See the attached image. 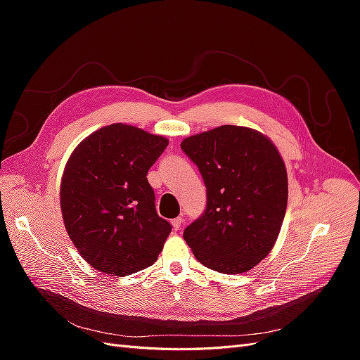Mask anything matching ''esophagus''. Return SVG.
Returning a JSON list of instances; mask_svg holds the SVG:
<instances>
[{
	"label": "esophagus",
	"mask_w": 360,
	"mask_h": 360,
	"mask_svg": "<svg viewBox=\"0 0 360 360\" xmlns=\"http://www.w3.org/2000/svg\"><path fill=\"white\" fill-rule=\"evenodd\" d=\"M181 222H183L181 217H176V219H172V221H171V225H172L174 230H176V231H177V230H180Z\"/></svg>",
	"instance_id": "1"
}]
</instances>
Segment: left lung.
Instances as JSON below:
<instances>
[{"instance_id": "obj_1", "label": "left lung", "mask_w": 360, "mask_h": 360, "mask_svg": "<svg viewBox=\"0 0 360 360\" xmlns=\"http://www.w3.org/2000/svg\"><path fill=\"white\" fill-rule=\"evenodd\" d=\"M181 150L207 188L205 212L183 233L201 264L226 275L255 267L274 249L284 221V159L258 130L225 124L184 138Z\"/></svg>"}]
</instances>
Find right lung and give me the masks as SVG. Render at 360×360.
I'll return each instance as SVG.
<instances>
[{"instance_id": "right-lung-1", "label": "right lung", "mask_w": 360, "mask_h": 360, "mask_svg": "<svg viewBox=\"0 0 360 360\" xmlns=\"http://www.w3.org/2000/svg\"><path fill=\"white\" fill-rule=\"evenodd\" d=\"M168 139L114 123L82 139L61 177L64 226L91 267L110 276L147 269L171 233L147 180Z\"/></svg>"}]
</instances>
